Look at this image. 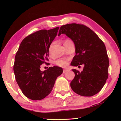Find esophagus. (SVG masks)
Wrapping results in <instances>:
<instances>
[{"label":"esophagus","instance_id":"esophagus-1","mask_svg":"<svg viewBox=\"0 0 121 121\" xmlns=\"http://www.w3.org/2000/svg\"><path fill=\"white\" fill-rule=\"evenodd\" d=\"M67 71V69H63V73H65Z\"/></svg>","mask_w":121,"mask_h":121}]
</instances>
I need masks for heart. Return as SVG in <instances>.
<instances>
[{"label": "heart", "mask_w": 121, "mask_h": 121, "mask_svg": "<svg viewBox=\"0 0 121 121\" xmlns=\"http://www.w3.org/2000/svg\"><path fill=\"white\" fill-rule=\"evenodd\" d=\"M69 42H71L70 40L69 39H65L64 41V44L67 43H68ZM53 45V43L51 44L50 46H49L48 48V53H51V48H52V46ZM68 61L67 59H57L56 60L54 61V64L56 65H58L59 67H65L66 66V65H68Z\"/></svg>", "instance_id": "obj_1"}]
</instances>
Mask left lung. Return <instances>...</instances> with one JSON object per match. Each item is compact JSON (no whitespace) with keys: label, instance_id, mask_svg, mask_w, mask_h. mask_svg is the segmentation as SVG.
Listing matches in <instances>:
<instances>
[{"label":"left lung","instance_id":"left-lung-1","mask_svg":"<svg viewBox=\"0 0 121 121\" xmlns=\"http://www.w3.org/2000/svg\"><path fill=\"white\" fill-rule=\"evenodd\" d=\"M65 34L74 43L76 55L71 65H84L83 70L73 69L75 77L70 83L73 92L91 97L98 93L105 84L108 77L109 59L104 43L95 32L82 24L62 26L59 36Z\"/></svg>","mask_w":121,"mask_h":121}]
</instances>
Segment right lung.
I'll return each instance as SVG.
<instances>
[{"instance_id": "right-lung-1", "label": "right lung", "mask_w": 121, "mask_h": 121, "mask_svg": "<svg viewBox=\"0 0 121 121\" xmlns=\"http://www.w3.org/2000/svg\"><path fill=\"white\" fill-rule=\"evenodd\" d=\"M59 27L40 30L26 36L16 52L13 70L18 85L29 99L39 100L50 94L62 69L54 66L42 71L40 65H49L48 48Z\"/></svg>"}]
</instances>
